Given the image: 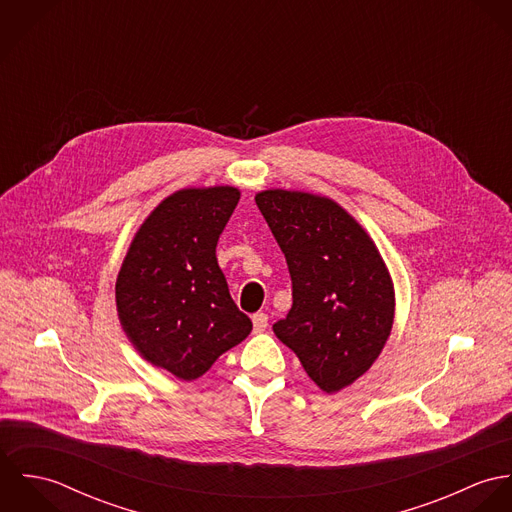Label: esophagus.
Masks as SVG:
<instances>
[{
  "label": "esophagus",
  "instance_id": "1",
  "mask_svg": "<svg viewBox=\"0 0 512 512\" xmlns=\"http://www.w3.org/2000/svg\"><path fill=\"white\" fill-rule=\"evenodd\" d=\"M252 323H254V333H262L268 327V315L266 313H254Z\"/></svg>",
  "mask_w": 512,
  "mask_h": 512
}]
</instances>
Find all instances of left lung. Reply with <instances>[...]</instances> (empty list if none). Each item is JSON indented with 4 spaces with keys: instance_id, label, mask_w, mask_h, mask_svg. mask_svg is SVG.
Returning <instances> with one entry per match:
<instances>
[{
    "instance_id": "1",
    "label": "left lung",
    "mask_w": 512,
    "mask_h": 512,
    "mask_svg": "<svg viewBox=\"0 0 512 512\" xmlns=\"http://www.w3.org/2000/svg\"><path fill=\"white\" fill-rule=\"evenodd\" d=\"M256 205L292 276V309L274 333L321 390L339 392L372 366L392 331L388 268L365 228L327 197L268 189Z\"/></svg>"
}]
</instances>
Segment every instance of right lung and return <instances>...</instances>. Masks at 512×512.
<instances>
[{
    "label": "right lung",
    "instance_id": "obj_1",
    "mask_svg": "<svg viewBox=\"0 0 512 512\" xmlns=\"http://www.w3.org/2000/svg\"><path fill=\"white\" fill-rule=\"evenodd\" d=\"M238 199L228 185L169 195L136 232L116 280L128 339L147 363L181 380L203 376L252 331L215 254Z\"/></svg>",
    "mask_w": 512,
    "mask_h": 512
}]
</instances>
